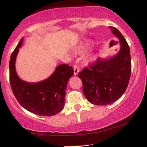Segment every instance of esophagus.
<instances>
[{
    "label": "esophagus",
    "mask_w": 147,
    "mask_h": 147,
    "mask_svg": "<svg viewBox=\"0 0 147 147\" xmlns=\"http://www.w3.org/2000/svg\"><path fill=\"white\" fill-rule=\"evenodd\" d=\"M74 75L75 76L78 75V73L79 72V69L78 68V66H77V65H74Z\"/></svg>",
    "instance_id": "34e87169"
}]
</instances>
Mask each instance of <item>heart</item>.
<instances>
[{
	"label": "heart",
	"instance_id": "b5f03b06",
	"mask_svg": "<svg viewBox=\"0 0 147 147\" xmlns=\"http://www.w3.org/2000/svg\"><path fill=\"white\" fill-rule=\"evenodd\" d=\"M92 42L90 40H86L82 42V43H80L79 45H77V47L75 48V52L77 54H82L88 50L90 47L91 44H92ZM97 60V55L94 53H91L89 55H88L86 58V61L88 63H92L94 62H95V61Z\"/></svg>",
	"mask_w": 147,
	"mask_h": 147
}]
</instances>
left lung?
<instances>
[{"label": "left lung", "instance_id": "1", "mask_svg": "<svg viewBox=\"0 0 147 147\" xmlns=\"http://www.w3.org/2000/svg\"><path fill=\"white\" fill-rule=\"evenodd\" d=\"M119 39L120 49L113 56L96 61L79 72L87 100L95 105H107L120 98L129 84L131 72L130 48L117 28L109 27Z\"/></svg>", "mask_w": 147, "mask_h": 147}]
</instances>
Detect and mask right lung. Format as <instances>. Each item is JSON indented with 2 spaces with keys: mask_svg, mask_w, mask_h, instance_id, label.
<instances>
[{
  "mask_svg": "<svg viewBox=\"0 0 147 147\" xmlns=\"http://www.w3.org/2000/svg\"><path fill=\"white\" fill-rule=\"evenodd\" d=\"M23 41L22 38L9 60V82L13 93L21 106L30 112L43 116L59 113L64 107L65 90L74 74L73 68L60 64L44 80L34 83L22 80L16 73L15 63Z\"/></svg>",
  "mask_w": 147,
  "mask_h": 147,
  "instance_id": "add662e5",
  "label": "right lung"
}]
</instances>
